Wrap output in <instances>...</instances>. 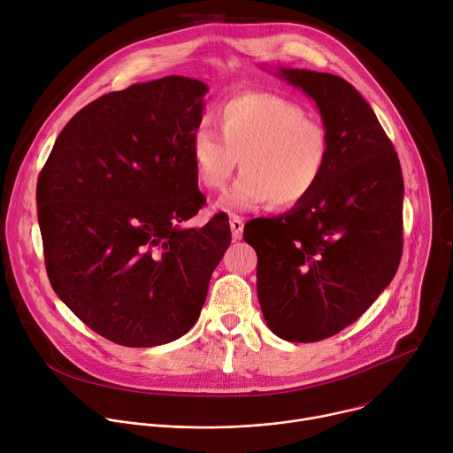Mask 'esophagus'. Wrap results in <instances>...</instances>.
<instances>
[{"label": "esophagus", "instance_id": "obj_1", "mask_svg": "<svg viewBox=\"0 0 453 453\" xmlns=\"http://www.w3.org/2000/svg\"><path fill=\"white\" fill-rule=\"evenodd\" d=\"M229 226H231V234L234 240H240L242 238V233H243V219L238 217V215H231L229 217Z\"/></svg>", "mask_w": 453, "mask_h": 453}]
</instances>
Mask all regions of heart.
Here are the masks:
<instances>
[{
	"instance_id": "obj_1",
	"label": "heart",
	"mask_w": 453,
	"mask_h": 453,
	"mask_svg": "<svg viewBox=\"0 0 453 453\" xmlns=\"http://www.w3.org/2000/svg\"><path fill=\"white\" fill-rule=\"evenodd\" d=\"M220 138L201 125L189 138L197 182L220 189L238 157L242 173L219 201L227 211H247L269 203L292 208L306 201L325 177L332 140L326 125L287 96L265 91L234 95L213 112Z\"/></svg>"
}]
</instances>
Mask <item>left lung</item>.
Segmentation results:
<instances>
[{"label":"left lung","instance_id":"obj_1","mask_svg":"<svg viewBox=\"0 0 453 453\" xmlns=\"http://www.w3.org/2000/svg\"><path fill=\"white\" fill-rule=\"evenodd\" d=\"M319 107L332 154L311 196L274 219L245 224L257 254V299L288 342L328 339L374 303L403 250V175L376 114L344 79L280 68Z\"/></svg>","mask_w":453,"mask_h":453}]
</instances>
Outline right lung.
Returning a JSON list of instances; mask_svg holds the SVG:
<instances>
[{"instance_id": "obj_1", "label": "right lung", "mask_w": 453, "mask_h": 453, "mask_svg": "<svg viewBox=\"0 0 453 453\" xmlns=\"http://www.w3.org/2000/svg\"><path fill=\"white\" fill-rule=\"evenodd\" d=\"M208 86L170 75L96 98L58 134L37 179V219L55 294L111 342L182 337L231 243L227 215L182 222L206 204L189 157Z\"/></svg>"}]
</instances>
